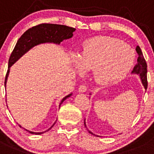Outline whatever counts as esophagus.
I'll return each instance as SVG.
<instances>
[{
  "label": "esophagus",
  "instance_id": "34e87169",
  "mask_svg": "<svg viewBox=\"0 0 154 154\" xmlns=\"http://www.w3.org/2000/svg\"><path fill=\"white\" fill-rule=\"evenodd\" d=\"M78 91L80 92H86V91H87V86L85 84H82L81 86H80V87H79Z\"/></svg>",
  "mask_w": 154,
  "mask_h": 154
}]
</instances>
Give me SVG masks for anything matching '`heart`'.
Wrapping results in <instances>:
<instances>
[{
  "label": "heart",
  "mask_w": 154,
  "mask_h": 154,
  "mask_svg": "<svg viewBox=\"0 0 154 154\" xmlns=\"http://www.w3.org/2000/svg\"><path fill=\"white\" fill-rule=\"evenodd\" d=\"M77 69L93 71L94 79L101 85L123 80L132 68L135 53L120 40L108 36H97L85 41L79 57L73 55Z\"/></svg>",
  "instance_id": "b5f03b06"
}]
</instances>
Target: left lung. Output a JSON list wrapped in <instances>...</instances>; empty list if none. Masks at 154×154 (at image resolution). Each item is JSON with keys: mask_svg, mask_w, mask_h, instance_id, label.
I'll return each instance as SVG.
<instances>
[{"mask_svg": "<svg viewBox=\"0 0 154 154\" xmlns=\"http://www.w3.org/2000/svg\"><path fill=\"white\" fill-rule=\"evenodd\" d=\"M137 53L138 55V60H137V64L135 65L133 68V71H132V74H137L140 76V78L141 80V83H142L143 86L145 88V89H147V62H146L145 59H144V56H143V53L141 52V48H140L138 46H137L136 49ZM84 125L86 128V123H85L84 120ZM89 131V130H88ZM89 132L92 135H94L92 132H91L90 131H89ZM97 136V135H96Z\"/></svg>", "mask_w": 154, "mask_h": 154, "instance_id": "1", "label": "left lung"}]
</instances>
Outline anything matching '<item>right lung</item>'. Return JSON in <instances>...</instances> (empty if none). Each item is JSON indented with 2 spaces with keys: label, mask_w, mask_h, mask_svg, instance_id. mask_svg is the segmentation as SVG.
I'll return each mask as SVG.
<instances>
[{
  "label": "right lung",
  "mask_w": 154,
  "mask_h": 154,
  "mask_svg": "<svg viewBox=\"0 0 154 154\" xmlns=\"http://www.w3.org/2000/svg\"><path fill=\"white\" fill-rule=\"evenodd\" d=\"M75 28H71V27L66 26L63 25H56V24H49L44 23L41 25H36L27 30L20 37L16 43V46L14 47V50L12 52L11 55L10 56L8 62V70H7V74L5 77V82H4V86H6L7 83V77H8L9 72H10V68L16 62L19 60L24 54L29 51L31 48L37 45H39L41 44H45V43H53L56 44H60L61 42L67 39L71 38L73 36V33L75 31ZM72 94H69L60 102L59 107L62 104V103L65 101L66 98L70 97ZM54 123V124H55ZM54 124L48 129L43 132H34L28 131L27 129L25 130L27 132H30L31 134L34 135H41L44 132H47L50 130ZM21 127V126L19 125Z\"/></svg>",
  "instance_id": "obj_1"
}]
</instances>
